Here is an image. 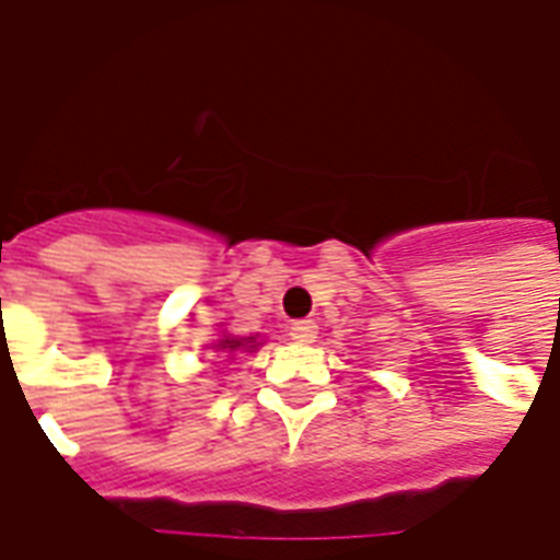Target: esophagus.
<instances>
[{"label":"esophagus","mask_w":560,"mask_h":560,"mask_svg":"<svg viewBox=\"0 0 560 560\" xmlns=\"http://www.w3.org/2000/svg\"><path fill=\"white\" fill-rule=\"evenodd\" d=\"M291 339L308 345V341L317 339V327L312 320H296V324H291Z\"/></svg>","instance_id":"1"}]
</instances>
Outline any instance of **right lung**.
I'll return each mask as SVG.
<instances>
[{
	"mask_svg": "<svg viewBox=\"0 0 560 560\" xmlns=\"http://www.w3.org/2000/svg\"><path fill=\"white\" fill-rule=\"evenodd\" d=\"M260 345H264V341L257 339V336H231V332H224V336H219V339L212 341L209 348H212V351L228 353V357H233L236 351H243V353L257 351Z\"/></svg>",
	"mask_w": 560,
	"mask_h": 560,
	"instance_id": "obj_1",
	"label": "right lung"
}]
</instances>
